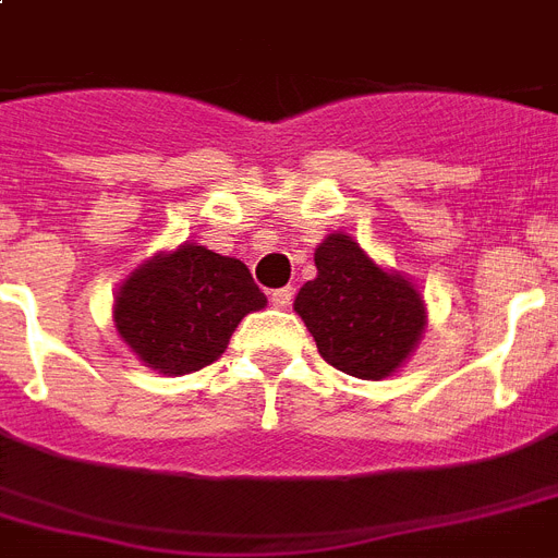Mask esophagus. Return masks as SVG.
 Wrapping results in <instances>:
<instances>
[{
  "instance_id": "obj_1",
  "label": "esophagus",
  "mask_w": 558,
  "mask_h": 558,
  "mask_svg": "<svg viewBox=\"0 0 558 558\" xmlns=\"http://www.w3.org/2000/svg\"><path fill=\"white\" fill-rule=\"evenodd\" d=\"M292 298H295V289L283 287V289H275V292L269 295V301L278 306V310H287V306L292 304Z\"/></svg>"
}]
</instances>
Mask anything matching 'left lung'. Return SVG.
<instances>
[{
    "label": "left lung",
    "instance_id": "8db88e82",
    "mask_svg": "<svg viewBox=\"0 0 558 558\" xmlns=\"http://www.w3.org/2000/svg\"><path fill=\"white\" fill-rule=\"evenodd\" d=\"M315 269L295 313L324 362L359 379L390 376L423 336L420 292L402 275L381 271L348 234H330L315 248Z\"/></svg>",
    "mask_w": 558,
    "mask_h": 558
}]
</instances>
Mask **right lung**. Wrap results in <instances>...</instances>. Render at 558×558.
Returning a JSON list of instances; mask_svg holds the SVG:
<instances>
[{"label":"right lung","instance_id":"1","mask_svg":"<svg viewBox=\"0 0 558 558\" xmlns=\"http://www.w3.org/2000/svg\"><path fill=\"white\" fill-rule=\"evenodd\" d=\"M266 295L243 260L185 243L135 269L118 289L116 327L153 371L182 376L217 362Z\"/></svg>","mask_w":558,"mask_h":558}]
</instances>
